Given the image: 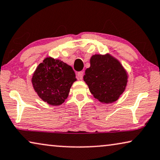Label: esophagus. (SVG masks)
Instances as JSON below:
<instances>
[{
  "mask_svg": "<svg viewBox=\"0 0 160 160\" xmlns=\"http://www.w3.org/2000/svg\"><path fill=\"white\" fill-rule=\"evenodd\" d=\"M83 76H84V72L83 71H79L77 73V77L78 79H82Z\"/></svg>",
  "mask_w": 160,
  "mask_h": 160,
  "instance_id": "1",
  "label": "esophagus"
}]
</instances>
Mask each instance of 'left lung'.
Segmentation results:
<instances>
[{"mask_svg":"<svg viewBox=\"0 0 160 160\" xmlns=\"http://www.w3.org/2000/svg\"><path fill=\"white\" fill-rule=\"evenodd\" d=\"M127 78L122 65L110 55H93L84 76L90 92L105 103H112L119 98L126 89Z\"/></svg>","mask_w":160,"mask_h":160,"instance_id":"1","label":"left lung"}]
</instances>
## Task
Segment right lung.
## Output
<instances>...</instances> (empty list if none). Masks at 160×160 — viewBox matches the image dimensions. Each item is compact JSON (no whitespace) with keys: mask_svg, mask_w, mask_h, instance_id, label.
Instances as JSON below:
<instances>
[{"mask_svg":"<svg viewBox=\"0 0 160 160\" xmlns=\"http://www.w3.org/2000/svg\"><path fill=\"white\" fill-rule=\"evenodd\" d=\"M71 66L63 61L47 58L34 71L32 82L43 101L52 105L64 102L73 83L76 80Z\"/></svg>","mask_w":160,"mask_h":160,"instance_id":"right-lung-1","label":"right lung"}]
</instances>
